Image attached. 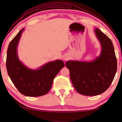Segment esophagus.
Here are the masks:
<instances>
[{
  "label": "esophagus",
  "instance_id": "esophagus-1",
  "mask_svg": "<svg viewBox=\"0 0 122 122\" xmlns=\"http://www.w3.org/2000/svg\"><path fill=\"white\" fill-rule=\"evenodd\" d=\"M68 57H64V60H68Z\"/></svg>",
  "mask_w": 122,
  "mask_h": 122
}]
</instances>
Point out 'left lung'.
I'll list each match as a JSON object with an SVG mask.
<instances>
[{"label": "left lung", "instance_id": "left-lung-1", "mask_svg": "<svg viewBox=\"0 0 122 122\" xmlns=\"http://www.w3.org/2000/svg\"><path fill=\"white\" fill-rule=\"evenodd\" d=\"M95 34L102 46L100 55L91 62L68 61L66 66L74 88L80 94L96 96L106 91L117 71V60L111 40L96 28Z\"/></svg>", "mask_w": 122, "mask_h": 122}]
</instances>
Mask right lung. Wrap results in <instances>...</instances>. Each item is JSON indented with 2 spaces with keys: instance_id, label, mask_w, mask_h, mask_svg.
<instances>
[{
  "instance_id": "obj_1",
  "label": "right lung",
  "mask_w": 122,
  "mask_h": 122,
  "mask_svg": "<svg viewBox=\"0 0 122 122\" xmlns=\"http://www.w3.org/2000/svg\"><path fill=\"white\" fill-rule=\"evenodd\" d=\"M23 30L24 29L20 30L8 45L7 71L15 87L22 95L30 97L42 96L49 91L53 80L65 64L62 60H57L37 70L25 66L19 61L17 54V46Z\"/></svg>"
}]
</instances>
